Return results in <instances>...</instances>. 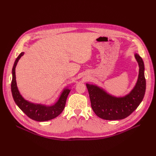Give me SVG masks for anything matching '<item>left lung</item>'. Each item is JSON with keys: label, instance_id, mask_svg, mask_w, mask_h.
Masks as SVG:
<instances>
[{"label": "left lung", "instance_id": "1", "mask_svg": "<svg viewBox=\"0 0 156 156\" xmlns=\"http://www.w3.org/2000/svg\"><path fill=\"white\" fill-rule=\"evenodd\" d=\"M139 66L137 82L131 92L122 97H113L96 85L87 84L91 106L97 116L106 120L125 119L140 105L145 92L146 81L142 57L135 54Z\"/></svg>", "mask_w": 156, "mask_h": 156}]
</instances>
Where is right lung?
<instances>
[{
  "label": "right lung",
  "instance_id": "right-lung-1",
  "mask_svg": "<svg viewBox=\"0 0 156 156\" xmlns=\"http://www.w3.org/2000/svg\"><path fill=\"white\" fill-rule=\"evenodd\" d=\"M24 55L21 52L16 58L12 68V79L11 81V92L16 104L20 109L30 118L37 121H45L56 118L64 109L67 97L71 91L65 88L62 92L59 100L53 105L46 106L42 104H35L26 101L21 95L16 81L15 69L20 59Z\"/></svg>",
  "mask_w": 156,
  "mask_h": 156
}]
</instances>
